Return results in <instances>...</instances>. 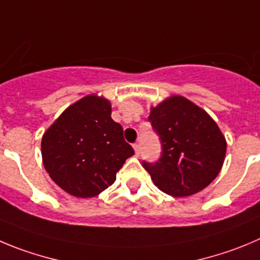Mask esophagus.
I'll return each mask as SVG.
<instances>
[{"label": "esophagus", "mask_w": 260, "mask_h": 260, "mask_svg": "<svg viewBox=\"0 0 260 260\" xmlns=\"http://www.w3.org/2000/svg\"><path fill=\"white\" fill-rule=\"evenodd\" d=\"M133 149H135L136 155H137V156H140V154H141V147H140V145L135 144L133 145Z\"/></svg>", "instance_id": "esophagus-1"}]
</instances>
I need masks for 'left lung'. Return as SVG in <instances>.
Segmentation results:
<instances>
[{"mask_svg":"<svg viewBox=\"0 0 260 260\" xmlns=\"http://www.w3.org/2000/svg\"><path fill=\"white\" fill-rule=\"evenodd\" d=\"M149 122L159 136L161 155L142 166L155 186L174 198L207 187L218 176L225 155V140L215 122L187 99L173 96L154 108Z\"/></svg>","mask_w":260,"mask_h":260,"instance_id":"obj_1","label":"left lung"}]
</instances>
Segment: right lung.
Masks as SVG:
<instances>
[{
	"instance_id": "obj_1",
	"label": "right lung",
	"mask_w": 260,
	"mask_h": 260,
	"mask_svg": "<svg viewBox=\"0 0 260 260\" xmlns=\"http://www.w3.org/2000/svg\"><path fill=\"white\" fill-rule=\"evenodd\" d=\"M43 166L52 181L77 198H92L111 186L135 150L111 119L110 103L83 97L67 109L42 137Z\"/></svg>"
}]
</instances>
